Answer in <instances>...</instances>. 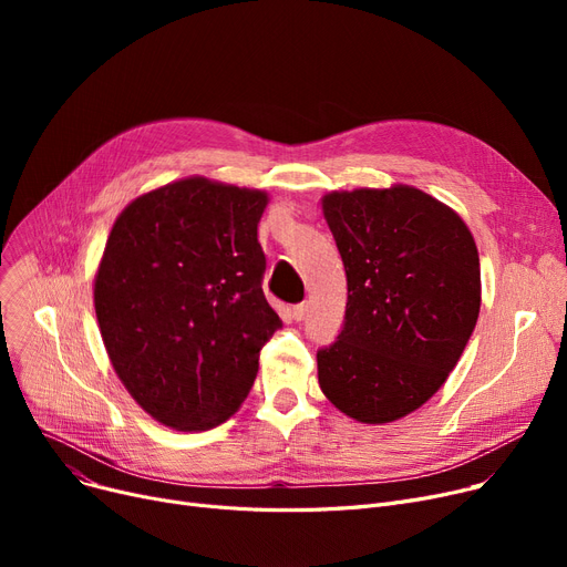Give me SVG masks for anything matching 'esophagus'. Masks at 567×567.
<instances>
[{
    "label": "esophagus",
    "mask_w": 567,
    "mask_h": 567,
    "mask_svg": "<svg viewBox=\"0 0 567 567\" xmlns=\"http://www.w3.org/2000/svg\"><path fill=\"white\" fill-rule=\"evenodd\" d=\"M306 315H308V303H299V306L291 308V317H293L296 321H303Z\"/></svg>",
    "instance_id": "34e87169"
}]
</instances>
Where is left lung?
I'll list each match as a JSON object with an SVG mask.
<instances>
[{
  "mask_svg": "<svg viewBox=\"0 0 567 567\" xmlns=\"http://www.w3.org/2000/svg\"><path fill=\"white\" fill-rule=\"evenodd\" d=\"M347 274L338 340L317 351L319 389L365 425L404 419L449 379L481 312V259L451 206L395 184L321 197Z\"/></svg>",
  "mask_w": 567,
  "mask_h": 567,
  "instance_id": "obj_1",
  "label": "left lung"
}]
</instances>
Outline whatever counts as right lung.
<instances>
[{
  "label": "right lung",
  "mask_w": 567,
  "mask_h": 567,
  "mask_svg": "<svg viewBox=\"0 0 567 567\" xmlns=\"http://www.w3.org/2000/svg\"><path fill=\"white\" fill-rule=\"evenodd\" d=\"M266 204L264 190L188 176L135 197L107 236L94 278L107 359L131 398L176 432L234 415L282 326L261 291Z\"/></svg>",
  "instance_id": "1"
}]
</instances>
